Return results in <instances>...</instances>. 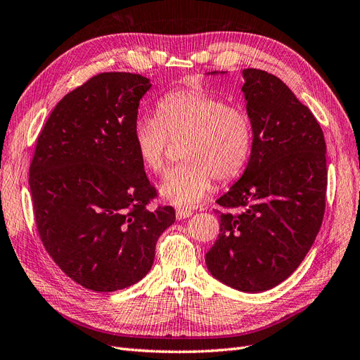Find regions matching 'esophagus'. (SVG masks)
<instances>
[{"mask_svg": "<svg viewBox=\"0 0 360 360\" xmlns=\"http://www.w3.org/2000/svg\"><path fill=\"white\" fill-rule=\"evenodd\" d=\"M189 216H192V210L191 209H177L176 210V217L179 221H181V219H186V217H189Z\"/></svg>", "mask_w": 360, "mask_h": 360, "instance_id": "1", "label": "esophagus"}]
</instances>
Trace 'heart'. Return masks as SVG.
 I'll list each match as a JSON object with an SVG mask.
<instances>
[{"label":"heart","mask_w":360,"mask_h":360,"mask_svg":"<svg viewBox=\"0 0 360 360\" xmlns=\"http://www.w3.org/2000/svg\"><path fill=\"white\" fill-rule=\"evenodd\" d=\"M168 139L183 141L184 163L160 184V195L176 205L201 202L214 177L228 181L240 174L252 153L254 135L248 114L200 89L171 91L155 106L153 120H139L132 130L135 153L153 176L167 168Z\"/></svg>","instance_id":"heart-1"}]
</instances>
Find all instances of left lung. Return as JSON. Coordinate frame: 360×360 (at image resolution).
<instances>
[{"instance_id": "8db88e82", "label": "left lung", "mask_w": 360, "mask_h": 360, "mask_svg": "<svg viewBox=\"0 0 360 360\" xmlns=\"http://www.w3.org/2000/svg\"><path fill=\"white\" fill-rule=\"evenodd\" d=\"M243 79L252 153L242 177L216 201L225 210H216L219 236L205 264L222 284L261 292L285 281L311 249L328 168L323 130L309 108L275 75L245 69Z\"/></svg>"}]
</instances>
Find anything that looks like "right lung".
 Instances as JSON below:
<instances>
[{
  "label": "right lung",
  "instance_id": "obj_1",
  "mask_svg": "<svg viewBox=\"0 0 360 360\" xmlns=\"http://www.w3.org/2000/svg\"><path fill=\"white\" fill-rule=\"evenodd\" d=\"M148 78L93 76L53 108L30 167L37 230L48 254L79 285L110 292L143 279L159 236L176 221L155 198L132 130Z\"/></svg>",
  "mask_w": 360,
  "mask_h": 360
}]
</instances>
